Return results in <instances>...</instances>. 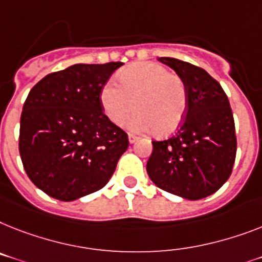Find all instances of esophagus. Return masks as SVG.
<instances>
[{
	"label": "esophagus",
	"mask_w": 262,
	"mask_h": 262,
	"mask_svg": "<svg viewBox=\"0 0 262 262\" xmlns=\"http://www.w3.org/2000/svg\"><path fill=\"white\" fill-rule=\"evenodd\" d=\"M136 140H138V136L133 135V134H128V142H129V143H131V144L135 143Z\"/></svg>",
	"instance_id": "34e87169"
}]
</instances>
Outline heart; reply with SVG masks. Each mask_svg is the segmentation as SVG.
I'll return each instance as SVG.
<instances>
[{
  "mask_svg": "<svg viewBox=\"0 0 262 262\" xmlns=\"http://www.w3.org/2000/svg\"><path fill=\"white\" fill-rule=\"evenodd\" d=\"M120 87L108 81L100 90V104L105 116L120 126L128 118L135 133L167 136L181 127L187 110L186 88L181 77L154 62H136L119 75Z\"/></svg>",
  "mask_w": 262,
  "mask_h": 262,
  "instance_id": "b5f03b06",
  "label": "heart"
}]
</instances>
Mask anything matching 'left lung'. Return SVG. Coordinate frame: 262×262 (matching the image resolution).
Returning <instances> with one entry per match:
<instances>
[{"instance_id": "obj_1", "label": "left lung", "mask_w": 262, "mask_h": 262, "mask_svg": "<svg viewBox=\"0 0 262 262\" xmlns=\"http://www.w3.org/2000/svg\"><path fill=\"white\" fill-rule=\"evenodd\" d=\"M158 60L174 69L185 84L187 110L178 133L152 142L147 174L167 193L202 200L232 174L237 151L232 108L221 84L205 69L178 58Z\"/></svg>"}]
</instances>
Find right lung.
Instances as JSON below:
<instances>
[{
    "instance_id": "add662e5",
    "label": "right lung",
    "mask_w": 262,
    "mask_h": 262,
    "mask_svg": "<svg viewBox=\"0 0 262 262\" xmlns=\"http://www.w3.org/2000/svg\"><path fill=\"white\" fill-rule=\"evenodd\" d=\"M123 62L73 64L41 79L24 103L19 155L30 181L75 201L104 187L128 138L104 115L100 90Z\"/></svg>"
}]
</instances>
